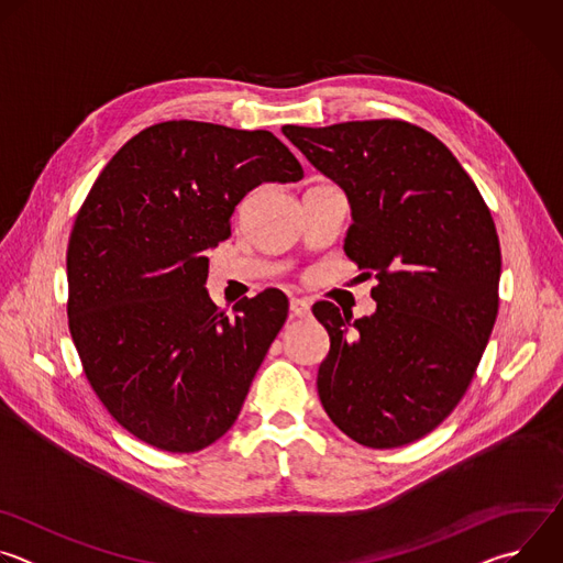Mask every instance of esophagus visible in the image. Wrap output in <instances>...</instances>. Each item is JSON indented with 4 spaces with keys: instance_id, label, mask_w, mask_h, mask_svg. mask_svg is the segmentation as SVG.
Segmentation results:
<instances>
[{
    "instance_id": "esophagus-1",
    "label": "esophagus",
    "mask_w": 563,
    "mask_h": 563,
    "mask_svg": "<svg viewBox=\"0 0 563 563\" xmlns=\"http://www.w3.org/2000/svg\"><path fill=\"white\" fill-rule=\"evenodd\" d=\"M289 311L294 318H307L311 313V307L305 298H291L289 300Z\"/></svg>"
}]
</instances>
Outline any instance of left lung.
<instances>
[{
	"mask_svg": "<svg viewBox=\"0 0 563 563\" xmlns=\"http://www.w3.org/2000/svg\"><path fill=\"white\" fill-rule=\"evenodd\" d=\"M347 196L345 254L374 276L372 316L332 302L318 396L339 430L385 450L432 432L465 394L499 309V235L452 151L404 120L283 126Z\"/></svg>",
	"mask_w": 563,
	"mask_h": 563,
	"instance_id": "left-lung-1",
	"label": "left lung"
}]
</instances>
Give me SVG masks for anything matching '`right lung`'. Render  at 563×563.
I'll return each instance as SVG.
<instances>
[{"instance_id": "1", "label": "right lung", "mask_w": 563, "mask_h": 563, "mask_svg": "<svg viewBox=\"0 0 563 563\" xmlns=\"http://www.w3.org/2000/svg\"><path fill=\"white\" fill-rule=\"evenodd\" d=\"M300 178L269 131L172 120L131 137L91 187L66 252L68 328L91 387L140 441L198 452L235 423L289 300L265 289L224 313L205 252L252 189Z\"/></svg>"}]
</instances>
